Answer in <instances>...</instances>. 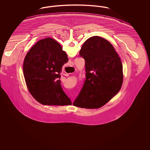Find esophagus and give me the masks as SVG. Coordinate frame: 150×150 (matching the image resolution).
Wrapping results in <instances>:
<instances>
[{
  "instance_id": "esophagus-1",
  "label": "esophagus",
  "mask_w": 150,
  "mask_h": 150,
  "mask_svg": "<svg viewBox=\"0 0 150 150\" xmlns=\"http://www.w3.org/2000/svg\"><path fill=\"white\" fill-rule=\"evenodd\" d=\"M73 64H74V63H71V64H70V66H73Z\"/></svg>"
}]
</instances>
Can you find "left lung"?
<instances>
[{"mask_svg":"<svg viewBox=\"0 0 150 150\" xmlns=\"http://www.w3.org/2000/svg\"><path fill=\"white\" fill-rule=\"evenodd\" d=\"M79 54L85 59L86 79L72 104L86 108L101 107L121 88L123 72L120 58L112 45L98 36L88 39Z\"/></svg>","mask_w":150,"mask_h":150,"instance_id":"obj_1","label":"left lung"}]
</instances>
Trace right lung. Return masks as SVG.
Segmentation results:
<instances>
[{
    "mask_svg": "<svg viewBox=\"0 0 150 150\" xmlns=\"http://www.w3.org/2000/svg\"><path fill=\"white\" fill-rule=\"evenodd\" d=\"M69 61L62 47L47 38L38 41L25 58L23 72L30 93L44 105H70L61 86L60 73Z\"/></svg>",
    "mask_w": 150,
    "mask_h": 150,
    "instance_id": "right-lung-1",
    "label": "right lung"
}]
</instances>
